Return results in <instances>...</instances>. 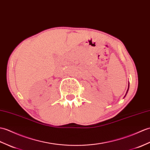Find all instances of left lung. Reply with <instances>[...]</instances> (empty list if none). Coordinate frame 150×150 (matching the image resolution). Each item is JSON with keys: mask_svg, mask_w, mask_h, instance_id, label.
<instances>
[{"mask_svg": "<svg viewBox=\"0 0 150 150\" xmlns=\"http://www.w3.org/2000/svg\"><path fill=\"white\" fill-rule=\"evenodd\" d=\"M128 89H129V82H128V89H127V93H126V95H125V96H124V98L125 96H126V95H127V93H128Z\"/></svg>", "mask_w": 150, "mask_h": 150, "instance_id": "8db88e82", "label": "left lung"}]
</instances>
